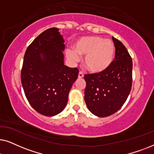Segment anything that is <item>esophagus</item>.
<instances>
[{
	"label": "esophagus",
	"mask_w": 154,
	"mask_h": 154,
	"mask_svg": "<svg viewBox=\"0 0 154 154\" xmlns=\"http://www.w3.org/2000/svg\"><path fill=\"white\" fill-rule=\"evenodd\" d=\"M84 76V74L83 72H81V71H80L79 73V79H82V78H83Z\"/></svg>",
	"instance_id": "1"
}]
</instances>
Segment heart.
Instances as JSON below:
<instances>
[{"label": "heart", "mask_w": 154, "mask_h": 154, "mask_svg": "<svg viewBox=\"0 0 154 154\" xmlns=\"http://www.w3.org/2000/svg\"><path fill=\"white\" fill-rule=\"evenodd\" d=\"M115 53L113 43L109 40L98 36L83 37L74 45V50L68 49L66 57L71 64L79 60V56H85V68L92 73H100L106 70L113 62Z\"/></svg>", "instance_id": "1"}]
</instances>
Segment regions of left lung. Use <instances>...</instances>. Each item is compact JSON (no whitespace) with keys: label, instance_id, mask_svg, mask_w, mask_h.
Wrapping results in <instances>:
<instances>
[{"label":"left lung","instance_id":"1","mask_svg":"<svg viewBox=\"0 0 154 154\" xmlns=\"http://www.w3.org/2000/svg\"><path fill=\"white\" fill-rule=\"evenodd\" d=\"M115 58L106 70L85 74V102L90 112L106 117L116 112L125 102L132 88V61L123 43L112 37Z\"/></svg>","mask_w":154,"mask_h":154}]
</instances>
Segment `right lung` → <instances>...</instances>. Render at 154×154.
Returning a JSON list of instances; mask_svg holds the SVG:
<instances>
[{
  "mask_svg": "<svg viewBox=\"0 0 154 154\" xmlns=\"http://www.w3.org/2000/svg\"><path fill=\"white\" fill-rule=\"evenodd\" d=\"M59 29H48L35 38L25 52L21 81L31 106L46 116L64 110L79 69L64 64L65 45Z\"/></svg>",
  "mask_w": 154,
  "mask_h": 154,
  "instance_id": "1",
  "label": "right lung"
}]
</instances>
